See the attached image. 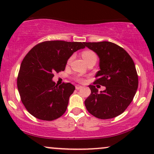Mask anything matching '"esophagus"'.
Wrapping results in <instances>:
<instances>
[{"instance_id":"34e87169","label":"esophagus","mask_w":154,"mask_h":154,"mask_svg":"<svg viewBox=\"0 0 154 154\" xmlns=\"http://www.w3.org/2000/svg\"><path fill=\"white\" fill-rule=\"evenodd\" d=\"M82 87H83V86H79V85H76V86H75V88H76L77 90H79V89L82 88Z\"/></svg>"}]
</instances>
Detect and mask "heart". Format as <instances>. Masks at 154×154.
<instances>
[{
    "label": "heart",
    "mask_w": 154,
    "mask_h": 154,
    "mask_svg": "<svg viewBox=\"0 0 154 154\" xmlns=\"http://www.w3.org/2000/svg\"><path fill=\"white\" fill-rule=\"evenodd\" d=\"M95 57H96V54H95L94 53L91 51H84L82 53V58H83V60H84L85 62L87 61V60H88L89 59H91V58H95ZM76 80L79 81H81V82L83 81V79L80 76L76 77Z\"/></svg>",
    "instance_id": "heart-1"
}]
</instances>
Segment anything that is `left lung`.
Wrapping results in <instances>:
<instances>
[{
	"label": "left lung",
	"mask_w": 154,
	"mask_h": 154,
	"mask_svg": "<svg viewBox=\"0 0 154 154\" xmlns=\"http://www.w3.org/2000/svg\"><path fill=\"white\" fill-rule=\"evenodd\" d=\"M84 45L99 58L100 71L96 74L94 84L106 87L98 92L96 86L89 85L91 94L85 100L86 109L98 119L116 117L130 105L137 91L135 64L129 54L115 43L102 41Z\"/></svg>",
	"instance_id": "obj_1"
}]
</instances>
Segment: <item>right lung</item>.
<instances>
[{"mask_svg":"<svg viewBox=\"0 0 154 154\" xmlns=\"http://www.w3.org/2000/svg\"><path fill=\"white\" fill-rule=\"evenodd\" d=\"M84 42L45 41L34 46L20 64L17 86L22 103L32 116L53 121L65 113L75 90L71 83L56 85L55 73L64 71L74 52L85 48Z\"/></svg>","mask_w":154,"mask_h":154,"instance_id":"1","label":"right lung"}]
</instances>
